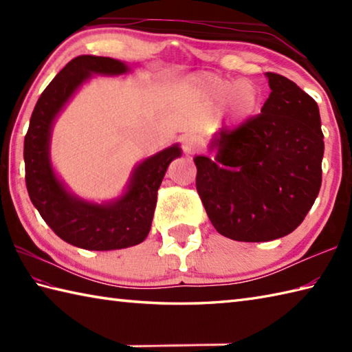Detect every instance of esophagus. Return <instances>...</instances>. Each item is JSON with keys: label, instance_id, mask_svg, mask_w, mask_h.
<instances>
[{"label": "esophagus", "instance_id": "1", "mask_svg": "<svg viewBox=\"0 0 352 352\" xmlns=\"http://www.w3.org/2000/svg\"><path fill=\"white\" fill-rule=\"evenodd\" d=\"M182 146L186 154L195 153L199 146V139L195 136V134H188V136H184L182 139Z\"/></svg>", "mask_w": 352, "mask_h": 352}]
</instances>
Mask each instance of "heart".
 <instances>
[{"instance_id":"b5f03b06","label":"heart","mask_w":352,"mask_h":352,"mask_svg":"<svg viewBox=\"0 0 352 352\" xmlns=\"http://www.w3.org/2000/svg\"><path fill=\"white\" fill-rule=\"evenodd\" d=\"M189 86L195 89L216 107L226 104L231 125H242L256 115L260 104V92L250 80H230L214 74H198Z\"/></svg>"}]
</instances>
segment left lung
<instances>
[{
	"mask_svg": "<svg viewBox=\"0 0 352 352\" xmlns=\"http://www.w3.org/2000/svg\"><path fill=\"white\" fill-rule=\"evenodd\" d=\"M271 94L260 115L221 129L197 155V190L219 234L269 242L290 234L322 183L324 134L316 101L294 81L266 72Z\"/></svg>",
	"mask_w": 352,
	"mask_h": 352,
	"instance_id": "1",
	"label": "left lung"
}]
</instances>
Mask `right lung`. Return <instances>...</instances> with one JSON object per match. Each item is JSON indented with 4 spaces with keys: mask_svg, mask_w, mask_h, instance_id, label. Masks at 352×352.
Instances as JSON below:
<instances>
[{
    "mask_svg": "<svg viewBox=\"0 0 352 352\" xmlns=\"http://www.w3.org/2000/svg\"><path fill=\"white\" fill-rule=\"evenodd\" d=\"M130 71V65L110 57L72 58L42 92L30 118L24 140L30 199L58 237L83 250L111 251L144 242L151 230L157 190L169 163L182 157L178 144L146 157L134 166L121 195L104 203L80 198L57 175L51 162L57 116L94 76L116 77Z\"/></svg>",
    "mask_w": 352,
    "mask_h": 352,
    "instance_id": "obj_1",
    "label": "right lung"
}]
</instances>
